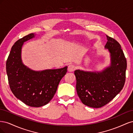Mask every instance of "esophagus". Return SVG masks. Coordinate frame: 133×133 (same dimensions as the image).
I'll use <instances>...</instances> for the list:
<instances>
[{
	"label": "esophagus",
	"mask_w": 133,
	"mask_h": 133,
	"mask_svg": "<svg viewBox=\"0 0 133 133\" xmlns=\"http://www.w3.org/2000/svg\"><path fill=\"white\" fill-rule=\"evenodd\" d=\"M76 68V66L73 65V64H70V65L68 66V70L69 71H73Z\"/></svg>",
	"instance_id": "1"
}]
</instances>
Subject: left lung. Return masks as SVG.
Listing matches in <instances>:
<instances>
[{
  "mask_svg": "<svg viewBox=\"0 0 133 133\" xmlns=\"http://www.w3.org/2000/svg\"><path fill=\"white\" fill-rule=\"evenodd\" d=\"M105 49L110 54V65L102 71H74L76 89L82 102L91 108H101L113 99L125 82L127 63L120 44L107 35Z\"/></svg>",
  "mask_w": 133,
  "mask_h": 133,
  "instance_id": "1",
  "label": "left lung"
}]
</instances>
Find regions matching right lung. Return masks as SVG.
I'll return each instance as SVG.
<instances>
[{"mask_svg": "<svg viewBox=\"0 0 133 133\" xmlns=\"http://www.w3.org/2000/svg\"><path fill=\"white\" fill-rule=\"evenodd\" d=\"M35 36L29 34L14 43L6 60V69L10 88L15 97L28 106L40 107L53 98L68 66L35 71L25 65L22 60V46Z\"/></svg>", "mask_w": 133, "mask_h": 133, "instance_id": "add662e5", "label": "right lung"}]
</instances>
